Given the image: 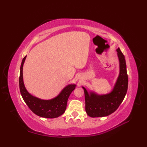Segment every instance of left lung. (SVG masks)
I'll return each instance as SVG.
<instances>
[{"label": "left lung", "instance_id": "8db88e82", "mask_svg": "<svg viewBox=\"0 0 147 147\" xmlns=\"http://www.w3.org/2000/svg\"><path fill=\"white\" fill-rule=\"evenodd\" d=\"M119 59L120 72L114 88L111 93L106 94L88 93L82 87L85 94L86 111L91 117H100L110 115L115 111L124 100L128 89V78L126 71L125 58L119 48L117 49Z\"/></svg>", "mask_w": 147, "mask_h": 147}]
</instances>
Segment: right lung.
Instances as JSON below:
<instances>
[{
    "label": "right lung",
    "mask_w": 147,
    "mask_h": 147,
    "mask_svg": "<svg viewBox=\"0 0 147 147\" xmlns=\"http://www.w3.org/2000/svg\"><path fill=\"white\" fill-rule=\"evenodd\" d=\"M26 56L22 60L20 68V92L26 105L36 115L45 118H56L61 115L66 109L68 98L74 89L75 84L67 86L56 97L51 100H41L30 94L25 88L23 78V67Z\"/></svg>",
    "instance_id": "1"
}]
</instances>
